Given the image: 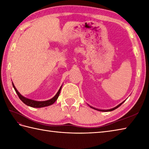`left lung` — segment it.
I'll return each instance as SVG.
<instances>
[{"instance_id": "1", "label": "left lung", "mask_w": 149, "mask_h": 149, "mask_svg": "<svg viewBox=\"0 0 149 149\" xmlns=\"http://www.w3.org/2000/svg\"><path fill=\"white\" fill-rule=\"evenodd\" d=\"M125 102V101H123V102H122V103H120V104H119V105H118V106H116V107H114V108H112V109H107V110H101V111H113V110H115V109H116V108H118V107H119V106H121L122 105V104L123 103V102ZM91 107V106H90ZM95 109V108H94Z\"/></svg>"}]
</instances>
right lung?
<instances>
[{
	"mask_svg": "<svg viewBox=\"0 0 149 149\" xmlns=\"http://www.w3.org/2000/svg\"><path fill=\"white\" fill-rule=\"evenodd\" d=\"M13 86L16 93H17L18 97L20 98V99L22 101V102H23L25 104H26V105L31 106V107H45V106L52 105V104L54 103L56 101V100L58 99V98L59 95L60 91H61V87H62L61 86L59 88V90L58 91V93H57L56 95L53 98H52L51 99L46 100V101H36V100H31L29 99H27V98H26V97L22 96V95L18 92V90H17V88H15L13 83Z\"/></svg>",
	"mask_w": 149,
	"mask_h": 149,
	"instance_id": "1",
	"label": "right lung"
}]
</instances>
